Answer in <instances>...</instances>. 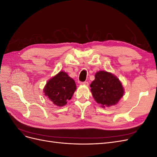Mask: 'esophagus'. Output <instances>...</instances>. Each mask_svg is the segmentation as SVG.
<instances>
[{"mask_svg":"<svg viewBox=\"0 0 157 157\" xmlns=\"http://www.w3.org/2000/svg\"><path fill=\"white\" fill-rule=\"evenodd\" d=\"M80 84L81 85H84V86H88L89 85V83L88 82H86V81H85V82H80Z\"/></svg>","mask_w":157,"mask_h":157,"instance_id":"obj_1","label":"esophagus"}]
</instances>
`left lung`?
<instances>
[{
	"label": "left lung",
	"mask_w": 157,
	"mask_h": 157,
	"mask_svg": "<svg viewBox=\"0 0 157 157\" xmlns=\"http://www.w3.org/2000/svg\"><path fill=\"white\" fill-rule=\"evenodd\" d=\"M92 96L102 107L114 105L124 94L121 82L115 76L106 71H99L90 84Z\"/></svg>",
	"instance_id": "8db88e82"
}]
</instances>
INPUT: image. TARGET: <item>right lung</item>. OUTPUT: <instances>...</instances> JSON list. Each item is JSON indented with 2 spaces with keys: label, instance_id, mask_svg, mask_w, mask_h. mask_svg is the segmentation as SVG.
Listing matches in <instances>:
<instances>
[{
  "label": "right lung",
  "instance_id": "1",
  "mask_svg": "<svg viewBox=\"0 0 157 157\" xmlns=\"http://www.w3.org/2000/svg\"><path fill=\"white\" fill-rule=\"evenodd\" d=\"M77 89L75 80L61 71L47 82L44 92L57 106H63L71 99Z\"/></svg>",
  "mask_w": 157,
  "mask_h": 157
}]
</instances>
